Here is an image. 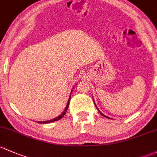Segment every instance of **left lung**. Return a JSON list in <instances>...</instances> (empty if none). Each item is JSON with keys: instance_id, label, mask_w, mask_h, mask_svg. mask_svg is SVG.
Wrapping results in <instances>:
<instances>
[{"instance_id": "left-lung-1", "label": "left lung", "mask_w": 157, "mask_h": 157, "mask_svg": "<svg viewBox=\"0 0 157 157\" xmlns=\"http://www.w3.org/2000/svg\"><path fill=\"white\" fill-rule=\"evenodd\" d=\"M94 105H95V106H96V107H97V106H96V104H95V103H94ZM97 109H98V111H99V113H101V115H102V116H104V117L107 118V119H111V118H110V117H108V116H105V115H104V114H103V113H101V111H100V110H99V109H98V107H97Z\"/></svg>"}]
</instances>
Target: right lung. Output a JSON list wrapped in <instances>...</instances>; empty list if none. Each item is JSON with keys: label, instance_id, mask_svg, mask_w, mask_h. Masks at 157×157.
Segmentation results:
<instances>
[{"label": "right lung", "instance_id": "add662e5", "mask_svg": "<svg viewBox=\"0 0 157 157\" xmlns=\"http://www.w3.org/2000/svg\"><path fill=\"white\" fill-rule=\"evenodd\" d=\"M72 89H74V88H72ZM71 93H72V91H71ZM71 93H70V94H71ZM70 98H71V95L70 96H69V100H68V102H67V106H66V108H65V109H64L63 110V112L62 113H61L60 115H59V116H57V117H56L55 118V119H51V120H48V121H41V122H38V123H44V124H46V123H50V122H55V121H57V120H59V119H62L63 118V116H64V115L66 114V113H67V109H68V107H69V101H70Z\"/></svg>", "mask_w": 157, "mask_h": 157}]
</instances>
